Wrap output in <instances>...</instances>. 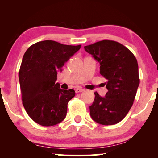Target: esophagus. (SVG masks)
Here are the masks:
<instances>
[{"label": "esophagus", "instance_id": "34e87169", "mask_svg": "<svg viewBox=\"0 0 158 158\" xmlns=\"http://www.w3.org/2000/svg\"><path fill=\"white\" fill-rule=\"evenodd\" d=\"M75 91H76V93H81V92L84 91V89H81V88H80V87H78V88H77V89L75 90Z\"/></svg>", "mask_w": 158, "mask_h": 158}]
</instances>
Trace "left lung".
<instances>
[{"instance_id": "1", "label": "left lung", "mask_w": 158, "mask_h": 158, "mask_svg": "<svg viewBox=\"0 0 158 158\" xmlns=\"http://www.w3.org/2000/svg\"><path fill=\"white\" fill-rule=\"evenodd\" d=\"M84 49L100 63V73L107 80L105 97L95 92L90 116L99 124H116L127 114L135 100L139 84L137 60L127 47L113 40L97 42Z\"/></svg>"}]
</instances>
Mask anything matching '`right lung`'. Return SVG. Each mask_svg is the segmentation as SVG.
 Returning a JSON list of instances; mask_svg holds the SVG:
<instances>
[{
  "label": "right lung",
  "mask_w": 158,
  "mask_h": 158,
  "mask_svg": "<svg viewBox=\"0 0 158 158\" xmlns=\"http://www.w3.org/2000/svg\"><path fill=\"white\" fill-rule=\"evenodd\" d=\"M80 48L44 40L25 52L19 72L21 98L26 111L37 124L52 126L65 119L68 103L75 91L61 89L55 82L58 72Z\"/></svg>",
  "instance_id": "add662e5"
}]
</instances>
